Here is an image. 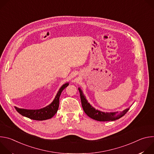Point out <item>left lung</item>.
<instances>
[{"label": "left lung", "instance_id": "8db88e82", "mask_svg": "<svg viewBox=\"0 0 154 154\" xmlns=\"http://www.w3.org/2000/svg\"><path fill=\"white\" fill-rule=\"evenodd\" d=\"M79 91L80 93V99L82 102V106L83 109L85 113L90 117L91 118L95 119L98 121H115L118 119L124 116L125 113L129 110V108L124 109V111L118 113V112H112V113H104L96 109L93 108L85 99L82 90L79 88Z\"/></svg>", "mask_w": 154, "mask_h": 154}]
</instances>
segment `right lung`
I'll list each match as a JSON object with an SVG mask.
<instances>
[{"label": "right lung", "mask_w": 154, "mask_h": 154, "mask_svg": "<svg viewBox=\"0 0 154 154\" xmlns=\"http://www.w3.org/2000/svg\"><path fill=\"white\" fill-rule=\"evenodd\" d=\"M68 83L64 84L60 88L53 102L50 105L45 108L39 109H27L15 107V109L21 115L31 119L43 121L50 119L52 118L57 112L59 107V99L61 93L65 88L68 86Z\"/></svg>", "instance_id": "right-lung-1"}]
</instances>
